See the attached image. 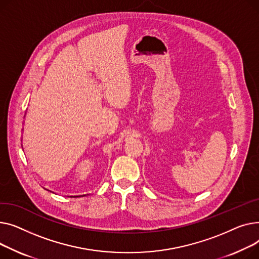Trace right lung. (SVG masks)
Here are the masks:
<instances>
[{"mask_svg":"<svg viewBox=\"0 0 259 259\" xmlns=\"http://www.w3.org/2000/svg\"><path fill=\"white\" fill-rule=\"evenodd\" d=\"M79 196H81V195H79ZM71 197H78V196H71Z\"/></svg>","mask_w":259,"mask_h":259,"instance_id":"add662e5","label":"right lung"}]
</instances>
